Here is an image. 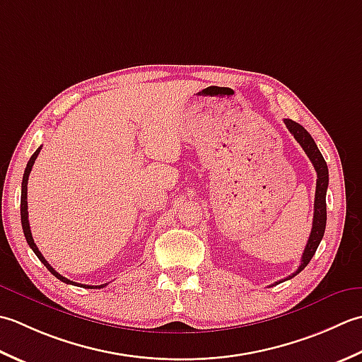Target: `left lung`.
Returning a JSON list of instances; mask_svg holds the SVG:
<instances>
[{
  "instance_id": "left-lung-1",
  "label": "left lung",
  "mask_w": 362,
  "mask_h": 362,
  "mask_svg": "<svg viewBox=\"0 0 362 362\" xmlns=\"http://www.w3.org/2000/svg\"><path fill=\"white\" fill-rule=\"evenodd\" d=\"M286 128L289 129L291 134L295 137V140L301 145V148L305 150L308 154V158L311 159L313 165L317 172V184H315V200H314V218H313V230L311 234H309L308 243L305 247L303 256H301V262L300 267L293 272L291 276H287L286 279L293 278L297 274H300L309 261L313 259V256L317 252V247L325 234V226H327V189H328V165L325 159H323L322 153L317 148V145L314 142V139L311 134L298 124L297 122H293L291 119H284ZM286 279H281V281H276V284L286 281Z\"/></svg>"
}]
</instances>
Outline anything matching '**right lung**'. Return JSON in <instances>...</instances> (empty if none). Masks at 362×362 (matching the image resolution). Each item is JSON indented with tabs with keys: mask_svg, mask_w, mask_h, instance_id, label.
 Masks as SVG:
<instances>
[{
	"mask_svg": "<svg viewBox=\"0 0 362 362\" xmlns=\"http://www.w3.org/2000/svg\"><path fill=\"white\" fill-rule=\"evenodd\" d=\"M40 150H42V146L40 148H37L35 150V153L33 154L31 156V159H29V162H28V165H26V168H25V175H23V182H21V203H20V216H21V226H23V233H25V238H26V242H28V245L33 248V252L35 253V256L39 257V259L42 261V264L45 265V267L51 272V274H53L57 279H61L62 283H67V284H73V286H79V287H86V289H101V287H105L106 284H101V286H87V284H78V283H75V281H70L69 278H65V276H62L61 274H57V272L51 267V265L48 264V261L45 259V257H43V255L39 252V248H37V245L34 243V239H33V234H31V228H29V220H28V178H29V173H31V170H33V165H34V162H35V159H37V156H39V153H40Z\"/></svg>",
	"mask_w": 362,
	"mask_h": 362,
	"instance_id": "add662e5",
	"label": "right lung"
}]
</instances>
